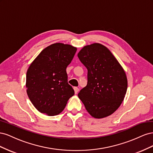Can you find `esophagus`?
I'll use <instances>...</instances> for the list:
<instances>
[{
    "mask_svg": "<svg viewBox=\"0 0 153 153\" xmlns=\"http://www.w3.org/2000/svg\"><path fill=\"white\" fill-rule=\"evenodd\" d=\"M74 91H75V93L77 94L78 92L79 91V89H78V88L76 87H74Z\"/></svg>",
    "mask_w": 153,
    "mask_h": 153,
    "instance_id": "1",
    "label": "esophagus"
}]
</instances>
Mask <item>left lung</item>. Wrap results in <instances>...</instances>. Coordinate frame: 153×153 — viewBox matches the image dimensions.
<instances>
[{"instance_id": "1", "label": "left lung", "mask_w": 153, "mask_h": 153, "mask_svg": "<svg viewBox=\"0 0 153 153\" xmlns=\"http://www.w3.org/2000/svg\"><path fill=\"white\" fill-rule=\"evenodd\" d=\"M78 57L87 69V84L78 98L91 116H109L119 107L126 93L124 70L110 51L100 43L85 46Z\"/></svg>"}]
</instances>
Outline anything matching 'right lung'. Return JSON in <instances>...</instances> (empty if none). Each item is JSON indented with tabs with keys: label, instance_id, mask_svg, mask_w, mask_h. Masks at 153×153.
<instances>
[{
	"label": "right lung",
	"instance_id": "1",
	"mask_svg": "<svg viewBox=\"0 0 153 153\" xmlns=\"http://www.w3.org/2000/svg\"><path fill=\"white\" fill-rule=\"evenodd\" d=\"M76 52V48L70 45L52 44L41 51L27 69V93L41 113L59 114L75 94L68 83L66 69Z\"/></svg>",
	"mask_w": 153,
	"mask_h": 153
}]
</instances>
